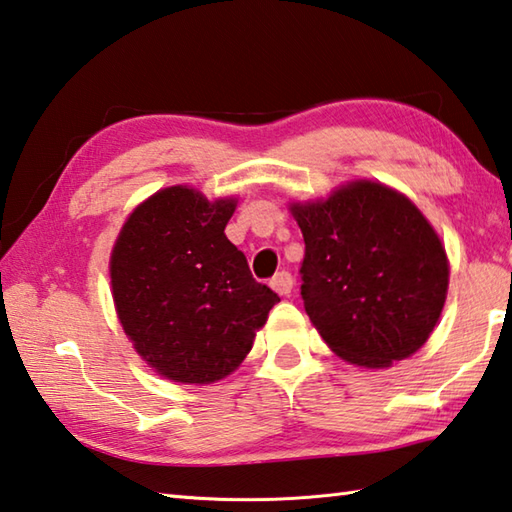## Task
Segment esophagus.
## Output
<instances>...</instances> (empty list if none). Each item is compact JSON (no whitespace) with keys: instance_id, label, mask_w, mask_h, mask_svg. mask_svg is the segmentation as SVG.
Segmentation results:
<instances>
[{"instance_id":"obj_1","label":"esophagus","mask_w":512,"mask_h":512,"mask_svg":"<svg viewBox=\"0 0 512 512\" xmlns=\"http://www.w3.org/2000/svg\"><path fill=\"white\" fill-rule=\"evenodd\" d=\"M271 288L275 293H280V295H288L291 293V288H293V277H291V273L288 271H280L277 273L273 280H271Z\"/></svg>"}]
</instances>
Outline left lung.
I'll list each match as a JSON object with an SVG mask.
<instances>
[{
	"label": "left lung",
	"mask_w": 512,
	"mask_h": 512,
	"mask_svg": "<svg viewBox=\"0 0 512 512\" xmlns=\"http://www.w3.org/2000/svg\"><path fill=\"white\" fill-rule=\"evenodd\" d=\"M291 212L304 237V311L324 342L360 367L423 347L448 293V257L414 203L356 181Z\"/></svg>",
	"instance_id": "obj_1"
}]
</instances>
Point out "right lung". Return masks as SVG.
Instances as JSON below:
<instances>
[{
  "label": "right lung",
  "instance_id": "obj_1",
  "mask_svg": "<svg viewBox=\"0 0 512 512\" xmlns=\"http://www.w3.org/2000/svg\"><path fill=\"white\" fill-rule=\"evenodd\" d=\"M232 212V199L165 188L132 212L111 253L120 324L147 365L176 383L228 376L280 302L224 235Z\"/></svg>",
  "mask_w": 512,
  "mask_h": 512
}]
</instances>
